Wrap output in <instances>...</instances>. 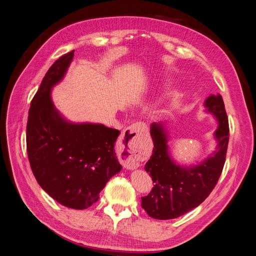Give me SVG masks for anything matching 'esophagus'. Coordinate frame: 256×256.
I'll return each mask as SVG.
<instances>
[{
  "label": "esophagus",
  "mask_w": 256,
  "mask_h": 256,
  "mask_svg": "<svg viewBox=\"0 0 256 256\" xmlns=\"http://www.w3.org/2000/svg\"><path fill=\"white\" fill-rule=\"evenodd\" d=\"M146 131L144 122H136L127 127L120 136V142L124 150L130 154L125 160H122V166L127 168H136L140 164V134Z\"/></svg>",
  "instance_id": "1"
}]
</instances>
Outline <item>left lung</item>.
<instances>
[{
	"label": "left lung",
	"instance_id": "left-lung-1",
	"mask_svg": "<svg viewBox=\"0 0 256 256\" xmlns=\"http://www.w3.org/2000/svg\"><path fill=\"white\" fill-rule=\"evenodd\" d=\"M204 106L219 126L214 131L216 150L198 166L176 164L168 152V134L164 124L150 125L154 150L145 171L154 184L150 194L142 198V208L154 219L170 220L187 214L204 202L219 180L226 157L228 120L220 94L209 96Z\"/></svg>",
	"mask_w": 256,
	"mask_h": 256
}]
</instances>
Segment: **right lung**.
<instances>
[{
  "instance_id": "right-lung-1",
  "label": "right lung",
  "mask_w": 256,
  "mask_h": 256,
  "mask_svg": "<svg viewBox=\"0 0 256 256\" xmlns=\"http://www.w3.org/2000/svg\"><path fill=\"white\" fill-rule=\"evenodd\" d=\"M74 52L54 62L30 102L26 150L40 187L62 205L85 209L120 171L114 150L120 131L102 124L70 122L54 106L51 88L64 78Z\"/></svg>"
}]
</instances>
